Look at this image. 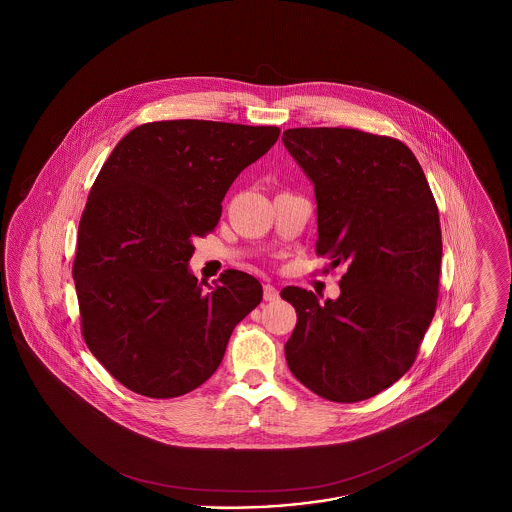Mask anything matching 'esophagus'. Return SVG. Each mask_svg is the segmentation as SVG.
<instances>
[{
    "instance_id": "34e87169",
    "label": "esophagus",
    "mask_w": 512,
    "mask_h": 512,
    "mask_svg": "<svg viewBox=\"0 0 512 512\" xmlns=\"http://www.w3.org/2000/svg\"><path fill=\"white\" fill-rule=\"evenodd\" d=\"M263 296L266 302H276L279 298L278 289L274 287V285H270V283H266L263 287Z\"/></svg>"
}]
</instances>
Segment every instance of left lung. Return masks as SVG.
<instances>
[{"label":"left lung","instance_id":"1","mask_svg":"<svg viewBox=\"0 0 512 512\" xmlns=\"http://www.w3.org/2000/svg\"><path fill=\"white\" fill-rule=\"evenodd\" d=\"M283 144L315 186V251L345 264L338 300L300 287L285 358L296 379L330 402L368 400L419 355L434 319L441 225L432 189L402 140L341 127H296Z\"/></svg>","mask_w":512,"mask_h":512}]
</instances>
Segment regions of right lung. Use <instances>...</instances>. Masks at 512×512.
Listing matches in <instances>:
<instances>
[{"label":"right lung","mask_w":512,"mask_h":512,"mask_svg":"<svg viewBox=\"0 0 512 512\" xmlns=\"http://www.w3.org/2000/svg\"><path fill=\"white\" fill-rule=\"evenodd\" d=\"M278 137L276 125L150 122L101 167L78 223L73 279L84 341L125 388L163 400L201 387L263 300L246 272L225 270L206 290L187 263L236 176Z\"/></svg>","instance_id":"add662e5"}]
</instances>
